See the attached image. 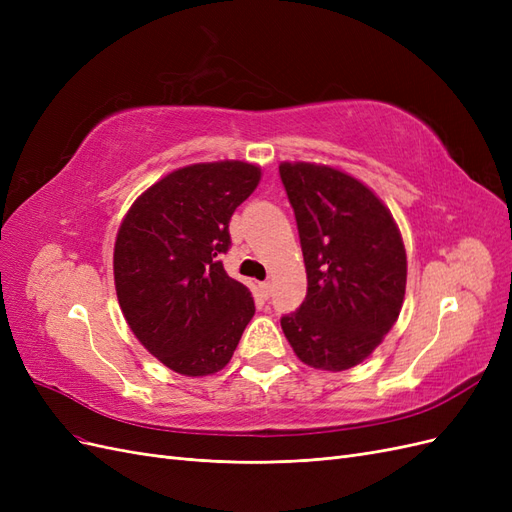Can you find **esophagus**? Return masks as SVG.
I'll return each mask as SVG.
<instances>
[{
	"label": "esophagus",
	"instance_id": "esophagus-1",
	"mask_svg": "<svg viewBox=\"0 0 512 512\" xmlns=\"http://www.w3.org/2000/svg\"><path fill=\"white\" fill-rule=\"evenodd\" d=\"M258 288H260V292H262V297H265V299L271 297V292H273V284H271V282H262Z\"/></svg>",
	"mask_w": 512,
	"mask_h": 512
}]
</instances>
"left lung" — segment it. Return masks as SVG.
Segmentation results:
<instances>
[{
    "mask_svg": "<svg viewBox=\"0 0 512 512\" xmlns=\"http://www.w3.org/2000/svg\"><path fill=\"white\" fill-rule=\"evenodd\" d=\"M297 220L307 294L282 329L299 359L344 371L376 350L406 294V250L380 198L329 166H280Z\"/></svg>",
    "mask_w": 512,
    "mask_h": 512,
    "instance_id": "obj_1",
    "label": "left lung"
}]
</instances>
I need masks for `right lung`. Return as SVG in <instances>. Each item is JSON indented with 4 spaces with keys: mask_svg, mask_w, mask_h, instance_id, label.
Instances as JSON below:
<instances>
[{
    "mask_svg": "<svg viewBox=\"0 0 512 512\" xmlns=\"http://www.w3.org/2000/svg\"><path fill=\"white\" fill-rule=\"evenodd\" d=\"M260 181L247 162L194 164L136 200L115 241V288L132 333L183 376L226 367L256 307L222 265L230 218Z\"/></svg>",
    "mask_w": 512,
    "mask_h": 512,
    "instance_id": "obj_1",
    "label": "right lung"
}]
</instances>
